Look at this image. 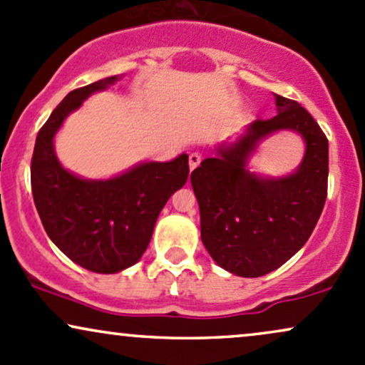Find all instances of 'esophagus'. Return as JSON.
Returning a JSON list of instances; mask_svg holds the SVG:
<instances>
[{"label":"esophagus","instance_id":"obj_1","mask_svg":"<svg viewBox=\"0 0 365 365\" xmlns=\"http://www.w3.org/2000/svg\"><path fill=\"white\" fill-rule=\"evenodd\" d=\"M200 161H202V158L199 153H192V155L188 156V165H190V170H195L197 166L200 165Z\"/></svg>","mask_w":365,"mask_h":365}]
</instances>
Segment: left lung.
Returning a JSON list of instances; mask_svg holds the SVG:
<instances>
[{
  "mask_svg": "<svg viewBox=\"0 0 365 365\" xmlns=\"http://www.w3.org/2000/svg\"><path fill=\"white\" fill-rule=\"evenodd\" d=\"M274 96L275 117L252 122L245 134L217 146L216 158H205L190 175L202 243L221 269L240 277H262L299 252L327 200V135L304 107ZM279 130H292L305 140L300 166L284 178L250 172L249 156Z\"/></svg>",
  "mask_w": 365,
  "mask_h": 365,
  "instance_id": "8db88e82",
  "label": "left lung"
}]
</instances>
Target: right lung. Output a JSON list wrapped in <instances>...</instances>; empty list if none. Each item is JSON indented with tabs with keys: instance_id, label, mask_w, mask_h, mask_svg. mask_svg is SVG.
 <instances>
[{
	"instance_id": "1",
	"label": "right lung",
	"mask_w": 365,
	"mask_h": 365,
	"mask_svg": "<svg viewBox=\"0 0 365 365\" xmlns=\"http://www.w3.org/2000/svg\"><path fill=\"white\" fill-rule=\"evenodd\" d=\"M122 76L73 90L38 130L32 156V194L42 226L69 260L96 274H117L138 263L161 209L188 178V155L143 161L107 180H88L61 165L54 138L69 113Z\"/></svg>"
}]
</instances>
